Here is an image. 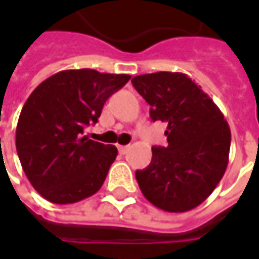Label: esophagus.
Segmentation results:
<instances>
[{"label": "esophagus", "mask_w": 259, "mask_h": 259, "mask_svg": "<svg viewBox=\"0 0 259 259\" xmlns=\"http://www.w3.org/2000/svg\"><path fill=\"white\" fill-rule=\"evenodd\" d=\"M130 146H119L118 150H119V154H122V155H124L126 152L129 151Z\"/></svg>", "instance_id": "obj_1"}]
</instances>
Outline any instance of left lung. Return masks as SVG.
I'll return each mask as SVG.
<instances>
[{
    "label": "left lung",
    "instance_id": "1",
    "mask_svg": "<svg viewBox=\"0 0 259 259\" xmlns=\"http://www.w3.org/2000/svg\"><path fill=\"white\" fill-rule=\"evenodd\" d=\"M150 105V116L168 123V147H152V159L136 172L141 193L168 212L190 211L205 201L225 175L230 129L217 104L179 72L132 79Z\"/></svg>",
    "mask_w": 259,
    "mask_h": 259
}]
</instances>
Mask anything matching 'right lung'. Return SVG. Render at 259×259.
<instances>
[{"label":"right lung","mask_w":259,"mask_h":259,"mask_svg":"<svg viewBox=\"0 0 259 259\" xmlns=\"http://www.w3.org/2000/svg\"><path fill=\"white\" fill-rule=\"evenodd\" d=\"M129 79L94 69L62 70L27 98L16 126V151L29 182L46 200L73 204L101 189L118 150L83 132L98 122L105 101Z\"/></svg>","instance_id":"obj_1"}]
</instances>
